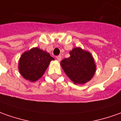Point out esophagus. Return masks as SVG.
<instances>
[{
    "instance_id": "esophagus-1",
    "label": "esophagus",
    "mask_w": 121,
    "mask_h": 121,
    "mask_svg": "<svg viewBox=\"0 0 121 121\" xmlns=\"http://www.w3.org/2000/svg\"><path fill=\"white\" fill-rule=\"evenodd\" d=\"M56 58H57V60L58 61L61 60V56H56Z\"/></svg>"
}]
</instances>
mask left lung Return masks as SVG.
Returning a JSON list of instances; mask_svg holds the SVG:
<instances>
[{
    "label": "left lung",
    "mask_w": 121,
    "mask_h": 121,
    "mask_svg": "<svg viewBox=\"0 0 121 121\" xmlns=\"http://www.w3.org/2000/svg\"><path fill=\"white\" fill-rule=\"evenodd\" d=\"M70 57L61 61V66L67 77L75 84H84L90 81L96 71L93 57L89 52L81 48H73Z\"/></svg>",
    "instance_id": "left-lung-1"
}]
</instances>
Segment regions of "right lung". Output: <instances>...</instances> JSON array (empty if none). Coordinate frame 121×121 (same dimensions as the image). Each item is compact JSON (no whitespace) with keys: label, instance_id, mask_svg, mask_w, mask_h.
Returning <instances> with one entry per match:
<instances>
[{"label":"right lung","instance_id":"right-lung-1","mask_svg":"<svg viewBox=\"0 0 121 121\" xmlns=\"http://www.w3.org/2000/svg\"><path fill=\"white\" fill-rule=\"evenodd\" d=\"M52 60L54 58L49 53L38 48H33L21 56L18 69L24 79L34 82L43 75Z\"/></svg>","mask_w":121,"mask_h":121}]
</instances>
